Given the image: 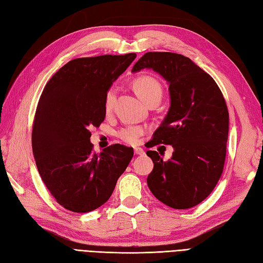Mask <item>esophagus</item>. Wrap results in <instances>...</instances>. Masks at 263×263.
<instances>
[{
  "mask_svg": "<svg viewBox=\"0 0 263 263\" xmlns=\"http://www.w3.org/2000/svg\"><path fill=\"white\" fill-rule=\"evenodd\" d=\"M134 153L136 154V155H144L145 151H144V149H142V148L135 147V148H134Z\"/></svg>",
  "mask_w": 263,
  "mask_h": 263,
  "instance_id": "esophagus-1",
  "label": "esophagus"
}]
</instances>
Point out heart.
I'll return each mask as SVG.
<instances>
[{
    "label": "heart",
    "mask_w": 263,
    "mask_h": 263,
    "mask_svg": "<svg viewBox=\"0 0 263 263\" xmlns=\"http://www.w3.org/2000/svg\"><path fill=\"white\" fill-rule=\"evenodd\" d=\"M134 89L135 92L137 93L138 97L147 103L151 98L156 97V95H161L162 89L161 84L159 83L157 79L149 77V76H142L137 78L134 82ZM116 86H110L107 89L104 98V107L106 112H109L114 106V102L116 98ZM144 133V128L140 126H132L126 127L122 130H119L118 137L127 144H136L139 136H141Z\"/></svg>",
    "instance_id": "1"
}]
</instances>
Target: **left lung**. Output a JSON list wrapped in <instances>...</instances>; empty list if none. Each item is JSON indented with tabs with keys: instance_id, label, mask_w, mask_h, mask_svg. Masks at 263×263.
<instances>
[{
	"instance_id": "8db88e82",
	"label": "left lung",
	"mask_w": 263,
	"mask_h": 263,
	"mask_svg": "<svg viewBox=\"0 0 263 263\" xmlns=\"http://www.w3.org/2000/svg\"><path fill=\"white\" fill-rule=\"evenodd\" d=\"M145 68L168 81L171 100L150 147L163 144L174 148L168 161L157 151H147L154 162L147 184L163 204L191 209L212 193L224 169L229 124L226 102L214 79L184 55L149 51L132 72Z\"/></svg>"
}]
</instances>
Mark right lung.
Here are the masks:
<instances>
[{
	"label": "right lung",
	"instance_id": "add662e5",
	"mask_svg": "<svg viewBox=\"0 0 263 263\" xmlns=\"http://www.w3.org/2000/svg\"><path fill=\"white\" fill-rule=\"evenodd\" d=\"M135 58V52L77 58L44 87L31 147L46 187L66 210L87 213L100 208L132 160L133 148L119 144L94 153L90 128L104 121L105 93Z\"/></svg>",
	"mask_w": 263,
	"mask_h": 263
}]
</instances>
